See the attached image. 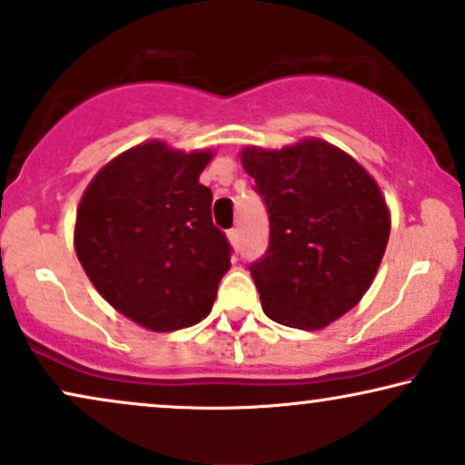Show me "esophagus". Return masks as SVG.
<instances>
[{"instance_id":"1","label":"esophagus","mask_w":465,"mask_h":465,"mask_svg":"<svg viewBox=\"0 0 465 465\" xmlns=\"http://www.w3.org/2000/svg\"><path fill=\"white\" fill-rule=\"evenodd\" d=\"M228 242H231V245H232L234 250H239V231H237V228L228 231Z\"/></svg>"}]
</instances>
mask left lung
<instances>
[{
	"label": "left lung",
	"instance_id": "8db88e82",
	"mask_svg": "<svg viewBox=\"0 0 465 465\" xmlns=\"http://www.w3.org/2000/svg\"><path fill=\"white\" fill-rule=\"evenodd\" d=\"M243 170L269 211V248L250 267L276 323L323 330L362 300L391 237L380 185L351 154L317 137L245 146Z\"/></svg>",
	"mask_w": 465,
	"mask_h": 465
}]
</instances>
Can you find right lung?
Masks as SVG:
<instances>
[{
	"instance_id": "obj_1",
	"label": "right lung",
	"mask_w": 465,
	"mask_h": 465,
	"mask_svg": "<svg viewBox=\"0 0 465 465\" xmlns=\"http://www.w3.org/2000/svg\"><path fill=\"white\" fill-rule=\"evenodd\" d=\"M213 154L142 142L103 165L77 206L73 243L85 276L151 331L203 321L231 269V245L211 220L213 193L200 183Z\"/></svg>"
}]
</instances>
